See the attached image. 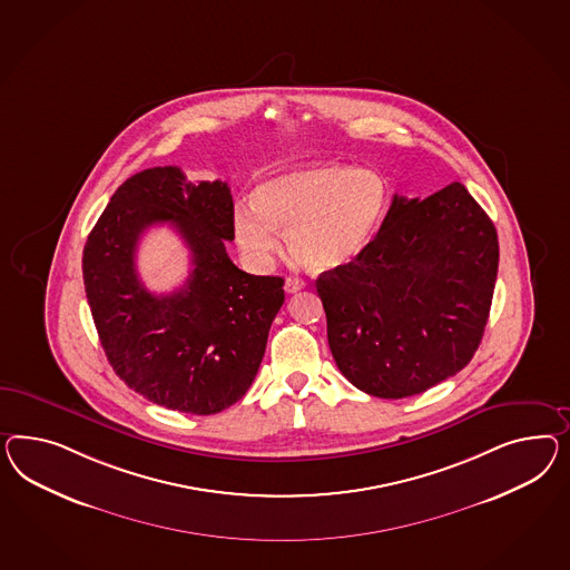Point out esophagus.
Wrapping results in <instances>:
<instances>
[{
    "instance_id": "1",
    "label": "esophagus",
    "mask_w": 570,
    "mask_h": 570,
    "mask_svg": "<svg viewBox=\"0 0 570 570\" xmlns=\"http://www.w3.org/2000/svg\"><path fill=\"white\" fill-rule=\"evenodd\" d=\"M307 286V282L305 279H301V277H286V284H284V288H286V293L294 294L298 293V291H303Z\"/></svg>"
}]
</instances>
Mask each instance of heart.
<instances>
[{
    "label": "heart",
    "instance_id": "1",
    "mask_svg": "<svg viewBox=\"0 0 570 570\" xmlns=\"http://www.w3.org/2000/svg\"><path fill=\"white\" fill-rule=\"evenodd\" d=\"M255 205H238L234 234L253 267H267L282 246L313 272L353 263L380 228L387 205L385 183L370 169L311 164L284 169L253 193Z\"/></svg>",
    "mask_w": 570,
    "mask_h": 570
}]
</instances>
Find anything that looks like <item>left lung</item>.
Segmentation results:
<instances>
[{"label": "left lung", "mask_w": 570, "mask_h": 570, "mask_svg": "<svg viewBox=\"0 0 570 570\" xmlns=\"http://www.w3.org/2000/svg\"><path fill=\"white\" fill-rule=\"evenodd\" d=\"M492 219L461 183L394 200L367 248L317 277L342 375L377 399H406L469 365L498 276Z\"/></svg>", "instance_id": "1"}]
</instances>
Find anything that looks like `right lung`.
Listing matches in <instances>:
<instances>
[{"label":"right lung","mask_w":570,"mask_h":570,"mask_svg":"<svg viewBox=\"0 0 570 570\" xmlns=\"http://www.w3.org/2000/svg\"><path fill=\"white\" fill-rule=\"evenodd\" d=\"M169 223L191 250L186 286L157 297L136 274L139 236ZM226 183H188L176 166L142 169L109 199L82 250L85 293L109 365L147 401L216 415L240 401L284 303V277L250 276L226 253Z\"/></svg>","instance_id":"1"}]
</instances>
